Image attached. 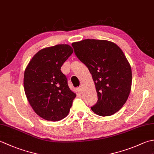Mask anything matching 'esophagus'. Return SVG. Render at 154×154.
<instances>
[{"instance_id":"34e87169","label":"esophagus","mask_w":154,"mask_h":154,"mask_svg":"<svg viewBox=\"0 0 154 154\" xmlns=\"http://www.w3.org/2000/svg\"><path fill=\"white\" fill-rule=\"evenodd\" d=\"M77 91H78V93H79V94L82 93V87H78L77 88Z\"/></svg>"}]
</instances>
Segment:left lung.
<instances>
[{
    "mask_svg": "<svg viewBox=\"0 0 154 154\" xmlns=\"http://www.w3.org/2000/svg\"><path fill=\"white\" fill-rule=\"evenodd\" d=\"M71 45L95 84L98 100L91 110L101 116L112 115L125 104L131 90V67L123 51L107 40L87 39Z\"/></svg>",
    "mask_w": 154,
    "mask_h": 154,
    "instance_id": "1",
    "label": "left lung"
}]
</instances>
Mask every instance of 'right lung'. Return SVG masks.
<instances>
[{"mask_svg":"<svg viewBox=\"0 0 154 154\" xmlns=\"http://www.w3.org/2000/svg\"><path fill=\"white\" fill-rule=\"evenodd\" d=\"M73 51L67 44L42 49L25 70L24 88L28 102L35 112L46 120L55 122L66 117L76 97L61 71Z\"/></svg>","mask_w":154,"mask_h":154,"instance_id":"add662e5","label":"right lung"}]
</instances>
